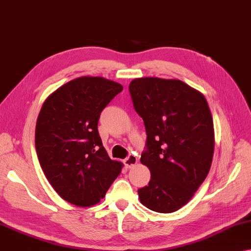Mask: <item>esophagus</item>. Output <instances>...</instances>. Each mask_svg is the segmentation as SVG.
I'll use <instances>...</instances> for the list:
<instances>
[{
    "instance_id": "obj_1",
    "label": "esophagus",
    "mask_w": 251,
    "mask_h": 251,
    "mask_svg": "<svg viewBox=\"0 0 251 251\" xmlns=\"http://www.w3.org/2000/svg\"><path fill=\"white\" fill-rule=\"evenodd\" d=\"M137 164H138V158H137V156H134V155H129L125 159V165L128 168H132L133 166H136Z\"/></svg>"
}]
</instances>
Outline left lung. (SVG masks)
<instances>
[{"label": "left lung", "mask_w": 251, "mask_h": 251, "mask_svg": "<svg viewBox=\"0 0 251 251\" xmlns=\"http://www.w3.org/2000/svg\"><path fill=\"white\" fill-rule=\"evenodd\" d=\"M129 91L147 133L140 161L151 174L139 199L149 210L172 213L209 174L214 151L210 107L202 93L178 79L136 78Z\"/></svg>", "instance_id": "left-lung-1"}]
</instances>
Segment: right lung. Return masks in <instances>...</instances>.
<instances>
[{
	"label": "right lung",
	"instance_id": "right-lung-1",
	"mask_svg": "<svg viewBox=\"0 0 251 251\" xmlns=\"http://www.w3.org/2000/svg\"><path fill=\"white\" fill-rule=\"evenodd\" d=\"M121 84L103 77H78L64 84L42 104L36 125V150L48 182L61 199L92 206L105 196L122 163L103 147L101 112Z\"/></svg>",
	"mask_w": 251,
	"mask_h": 251
}]
</instances>
